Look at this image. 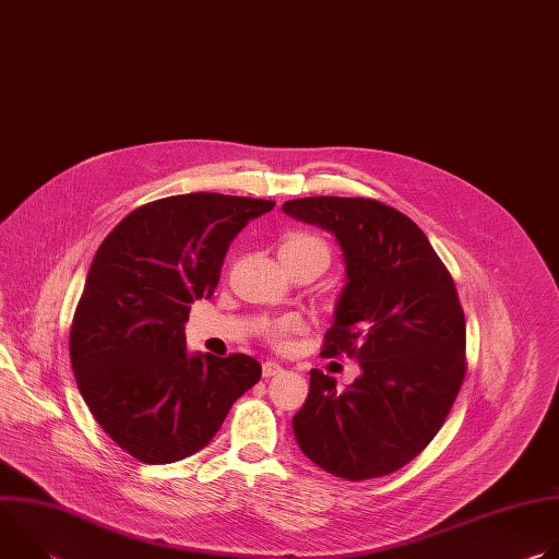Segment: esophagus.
<instances>
[{
    "label": "esophagus",
    "mask_w": 559,
    "mask_h": 559,
    "mask_svg": "<svg viewBox=\"0 0 559 559\" xmlns=\"http://www.w3.org/2000/svg\"><path fill=\"white\" fill-rule=\"evenodd\" d=\"M281 371H283V367H281L276 360L263 362V378H272V376H276V373H281Z\"/></svg>",
    "instance_id": "esophagus-1"
}]
</instances>
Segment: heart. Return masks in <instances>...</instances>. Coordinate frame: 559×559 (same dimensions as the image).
I'll list each match as a JSON object with an SVG mask.
<instances>
[{
	"label": "heart",
	"instance_id": "heart-1",
	"mask_svg": "<svg viewBox=\"0 0 559 559\" xmlns=\"http://www.w3.org/2000/svg\"><path fill=\"white\" fill-rule=\"evenodd\" d=\"M292 252H313L325 261V267H328V261H330L328 246L321 241V238L309 236V234H292V236L285 238L283 246H281V254H292ZM294 330H296L294 321H278V323L267 328V336H270V341L281 345L287 338V334L294 332Z\"/></svg>",
	"mask_w": 559,
	"mask_h": 559
}]
</instances>
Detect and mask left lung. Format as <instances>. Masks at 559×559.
<instances>
[{
	"instance_id": "obj_1",
	"label": "left lung",
	"mask_w": 559,
	"mask_h": 559,
	"mask_svg": "<svg viewBox=\"0 0 559 559\" xmlns=\"http://www.w3.org/2000/svg\"><path fill=\"white\" fill-rule=\"evenodd\" d=\"M283 212L341 246L345 285L321 354L345 352L360 365L345 391L309 371L292 420L296 442L345 480L393 473L433 440L464 380L466 325L453 278L425 231L373 199L307 197Z\"/></svg>"
}]
</instances>
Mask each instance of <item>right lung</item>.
<instances>
[{"instance_id":"1","label":"right lung","mask_w":559,"mask_h":559,"mask_svg":"<svg viewBox=\"0 0 559 559\" xmlns=\"http://www.w3.org/2000/svg\"><path fill=\"white\" fill-rule=\"evenodd\" d=\"M274 201L192 192L130 212L99 246L70 328V362L99 427L130 455L201 451L261 378L252 356L190 354V305L210 298L234 236Z\"/></svg>"}]
</instances>
